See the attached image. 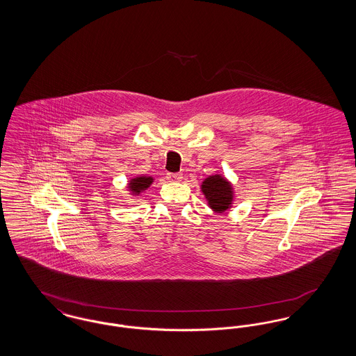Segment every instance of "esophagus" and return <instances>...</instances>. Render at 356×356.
Segmentation results:
<instances>
[{
    "label": "esophagus",
    "mask_w": 356,
    "mask_h": 356,
    "mask_svg": "<svg viewBox=\"0 0 356 356\" xmlns=\"http://www.w3.org/2000/svg\"><path fill=\"white\" fill-rule=\"evenodd\" d=\"M167 179L170 183H180L183 180V175L181 173H168Z\"/></svg>",
    "instance_id": "34e87169"
}]
</instances>
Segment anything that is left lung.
<instances>
[{
	"instance_id": "obj_1",
	"label": "left lung",
	"mask_w": 356,
	"mask_h": 356,
	"mask_svg": "<svg viewBox=\"0 0 356 356\" xmlns=\"http://www.w3.org/2000/svg\"><path fill=\"white\" fill-rule=\"evenodd\" d=\"M200 191L215 213H224L235 203V189L232 183L220 173H215L204 179Z\"/></svg>"
}]
</instances>
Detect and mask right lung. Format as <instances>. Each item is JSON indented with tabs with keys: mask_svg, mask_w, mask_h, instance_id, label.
<instances>
[{
	"mask_svg": "<svg viewBox=\"0 0 356 356\" xmlns=\"http://www.w3.org/2000/svg\"><path fill=\"white\" fill-rule=\"evenodd\" d=\"M154 181L152 176H145V175H138L135 177H131L128 184H127V189L129 192V195L132 196H140L143 192H145L149 186H152Z\"/></svg>",
	"mask_w": 356,
	"mask_h": 356,
	"instance_id": "right-lung-1",
	"label": "right lung"
}]
</instances>
